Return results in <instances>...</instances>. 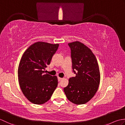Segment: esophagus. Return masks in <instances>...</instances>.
<instances>
[{
	"mask_svg": "<svg viewBox=\"0 0 125 125\" xmlns=\"http://www.w3.org/2000/svg\"><path fill=\"white\" fill-rule=\"evenodd\" d=\"M62 78H61V77H58V81H61V80H62Z\"/></svg>",
	"mask_w": 125,
	"mask_h": 125,
	"instance_id": "34e87169",
	"label": "esophagus"
}]
</instances>
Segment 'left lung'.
Returning <instances> with one entry per match:
<instances>
[{
  "mask_svg": "<svg viewBox=\"0 0 125 125\" xmlns=\"http://www.w3.org/2000/svg\"><path fill=\"white\" fill-rule=\"evenodd\" d=\"M68 44L76 76L69 78L64 91L71 102L77 105L84 104L94 97L99 87V65L91 50L83 43L77 41Z\"/></svg>",
  "mask_w": 125,
  "mask_h": 125,
  "instance_id": "left-lung-1",
  "label": "left lung"
}]
</instances>
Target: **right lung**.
<instances>
[{"instance_id": "obj_1", "label": "right lung", "mask_w": 125, "mask_h": 125, "mask_svg": "<svg viewBox=\"0 0 125 125\" xmlns=\"http://www.w3.org/2000/svg\"><path fill=\"white\" fill-rule=\"evenodd\" d=\"M58 44L37 42L23 53L19 64L18 75L21 90L31 103L40 105L48 101L58 85L57 76L43 74L50 64Z\"/></svg>"}]
</instances>
